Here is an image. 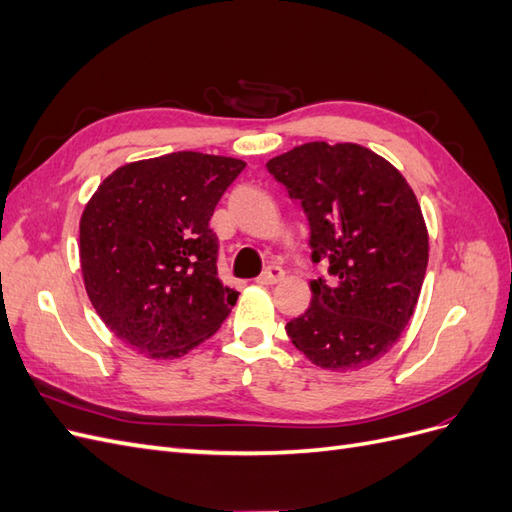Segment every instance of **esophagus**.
Returning a JSON list of instances; mask_svg holds the SVG:
<instances>
[{"mask_svg": "<svg viewBox=\"0 0 512 512\" xmlns=\"http://www.w3.org/2000/svg\"><path fill=\"white\" fill-rule=\"evenodd\" d=\"M284 280V269L282 267H269L262 271V275L258 277V284H277Z\"/></svg>", "mask_w": 512, "mask_h": 512, "instance_id": "esophagus-1", "label": "esophagus"}]
</instances>
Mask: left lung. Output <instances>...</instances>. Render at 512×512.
Segmentation results:
<instances>
[{
    "label": "left lung",
    "mask_w": 512,
    "mask_h": 512,
    "mask_svg": "<svg viewBox=\"0 0 512 512\" xmlns=\"http://www.w3.org/2000/svg\"><path fill=\"white\" fill-rule=\"evenodd\" d=\"M309 222L312 305L286 324L322 369H361L389 352L414 312L429 260L421 205L399 170L356 143H305L267 162Z\"/></svg>",
    "instance_id": "8db88e82"
}]
</instances>
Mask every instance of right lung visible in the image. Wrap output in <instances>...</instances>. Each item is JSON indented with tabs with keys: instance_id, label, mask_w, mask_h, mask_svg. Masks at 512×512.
Wrapping results in <instances>:
<instances>
[{
	"instance_id": "right-lung-1",
	"label": "right lung",
	"mask_w": 512,
	"mask_h": 512,
	"mask_svg": "<svg viewBox=\"0 0 512 512\" xmlns=\"http://www.w3.org/2000/svg\"><path fill=\"white\" fill-rule=\"evenodd\" d=\"M243 160L175 151L119 166L81 215L87 297L123 344L177 359L203 344L239 292L218 277L209 220Z\"/></svg>"
}]
</instances>
